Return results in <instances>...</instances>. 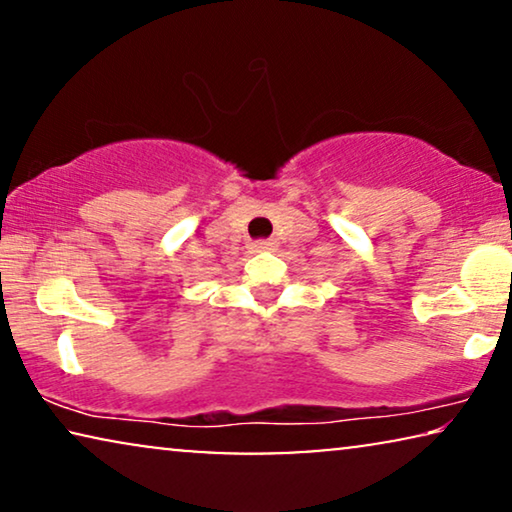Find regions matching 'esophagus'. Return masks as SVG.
Wrapping results in <instances>:
<instances>
[{
    "label": "esophagus",
    "mask_w": 512,
    "mask_h": 512,
    "mask_svg": "<svg viewBox=\"0 0 512 512\" xmlns=\"http://www.w3.org/2000/svg\"><path fill=\"white\" fill-rule=\"evenodd\" d=\"M270 249H275V242L272 240H256V242H251V251H270Z\"/></svg>",
    "instance_id": "esophagus-1"
}]
</instances>
